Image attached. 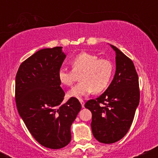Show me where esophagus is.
I'll list each match as a JSON object with an SVG mask.
<instances>
[{"label":"esophagus","mask_w":158,"mask_h":158,"mask_svg":"<svg viewBox=\"0 0 158 158\" xmlns=\"http://www.w3.org/2000/svg\"><path fill=\"white\" fill-rule=\"evenodd\" d=\"M79 102H80V103H81V107H82V108H84V107H85V102H84V101H83L82 99H79Z\"/></svg>","instance_id":"esophagus-1"}]
</instances>
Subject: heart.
Segmentation results:
<instances>
[{"instance_id": "1", "label": "heart", "mask_w": 158, "mask_h": 158, "mask_svg": "<svg viewBox=\"0 0 158 158\" xmlns=\"http://www.w3.org/2000/svg\"><path fill=\"white\" fill-rule=\"evenodd\" d=\"M71 70L61 69L58 78L61 84L70 86L79 76L81 81L68 92L70 97L81 99L92 93H100L108 88L114 72L111 61L99 59L97 55L88 52H81L70 61Z\"/></svg>"}]
</instances>
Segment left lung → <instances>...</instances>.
Returning <instances> with one entry per match:
<instances>
[{
	"label": "left lung",
	"mask_w": 158,
	"mask_h": 158,
	"mask_svg": "<svg viewBox=\"0 0 158 158\" xmlns=\"http://www.w3.org/2000/svg\"><path fill=\"white\" fill-rule=\"evenodd\" d=\"M116 71L108 88L85 107L92 113L91 129L99 142L106 144L119 140L129 130L139 102L138 76L133 61L114 45Z\"/></svg>",
	"instance_id": "obj_1"
}]
</instances>
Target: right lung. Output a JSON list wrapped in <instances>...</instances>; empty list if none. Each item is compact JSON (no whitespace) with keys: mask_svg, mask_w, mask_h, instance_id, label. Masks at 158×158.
<instances>
[{"mask_svg":"<svg viewBox=\"0 0 158 158\" xmlns=\"http://www.w3.org/2000/svg\"><path fill=\"white\" fill-rule=\"evenodd\" d=\"M65 58L62 47L41 49L21 63L15 77L19 115L35 140L52 149L70 142V126L81 108L76 98L62 102L58 73Z\"/></svg>","mask_w":158,"mask_h":158,"instance_id":"1","label":"right lung"}]
</instances>
